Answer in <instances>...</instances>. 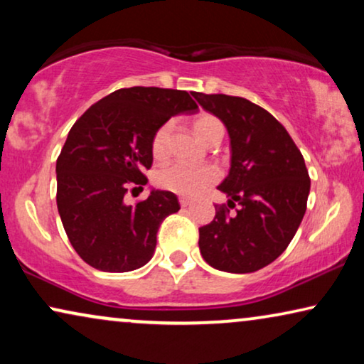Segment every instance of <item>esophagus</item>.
Wrapping results in <instances>:
<instances>
[{
	"mask_svg": "<svg viewBox=\"0 0 364 364\" xmlns=\"http://www.w3.org/2000/svg\"><path fill=\"white\" fill-rule=\"evenodd\" d=\"M178 203H181V207H188L192 203V198L181 197V198H178Z\"/></svg>",
	"mask_w": 364,
	"mask_h": 364,
	"instance_id": "obj_1",
	"label": "esophagus"
}]
</instances>
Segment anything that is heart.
Instances as JSON below:
<instances>
[{
  "label": "heart",
  "mask_w": 364,
  "mask_h": 364,
  "mask_svg": "<svg viewBox=\"0 0 364 364\" xmlns=\"http://www.w3.org/2000/svg\"><path fill=\"white\" fill-rule=\"evenodd\" d=\"M172 124L164 122L156 129L151 139V152L154 159H164L168 152V134H171ZM196 134L200 141L207 144L220 142L225 129L218 117L213 114H200L193 121ZM218 181V171L213 166H186V164H168V166L159 168L156 173V182L159 187L171 191L178 196H197L203 188L210 187Z\"/></svg>",
  "instance_id": "obj_1"
}]
</instances>
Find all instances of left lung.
I'll return each instance as SVG.
<instances>
[{
  "instance_id": "obj_1",
  "label": "left lung",
  "mask_w": 364,
  "mask_h": 364,
  "mask_svg": "<svg viewBox=\"0 0 364 364\" xmlns=\"http://www.w3.org/2000/svg\"><path fill=\"white\" fill-rule=\"evenodd\" d=\"M197 102L225 124L232 166L218 186L225 203L198 228V248L222 272L252 273L270 265L295 237L306 210L310 176L300 149L265 109L243 97L193 92Z\"/></svg>"
}]
</instances>
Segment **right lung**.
Instances as JSON below:
<instances>
[{
    "instance_id": "obj_1",
    "label": "right lung",
    "mask_w": 364,
    "mask_h": 364,
    "mask_svg": "<svg viewBox=\"0 0 364 364\" xmlns=\"http://www.w3.org/2000/svg\"><path fill=\"white\" fill-rule=\"evenodd\" d=\"M197 109L187 91L136 86L102 97L74 122L56 162V202L69 242L87 265L121 273L151 260L159 227L181 205L167 191L129 205L127 188L147 183L156 129Z\"/></svg>"
}]
</instances>
